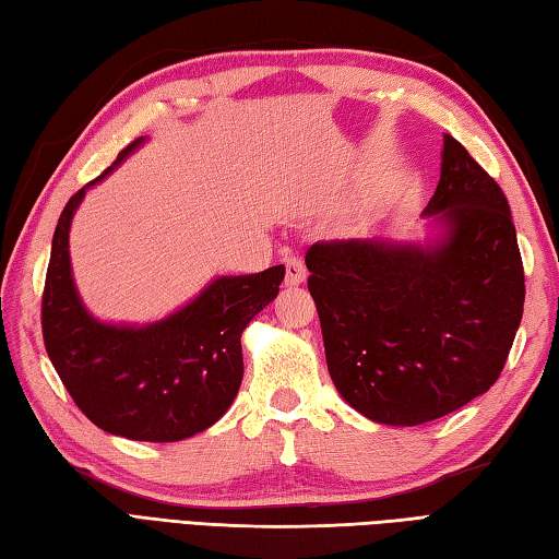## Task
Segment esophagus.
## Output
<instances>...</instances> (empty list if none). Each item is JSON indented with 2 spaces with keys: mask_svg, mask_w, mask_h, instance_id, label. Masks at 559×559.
<instances>
[{
  "mask_svg": "<svg viewBox=\"0 0 559 559\" xmlns=\"http://www.w3.org/2000/svg\"><path fill=\"white\" fill-rule=\"evenodd\" d=\"M307 281V269L302 264L300 257H286V286L295 288V286H302V283Z\"/></svg>",
  "mask_w": 559,
  "mask_h": 559,
  "instance_id": "34e87169",
  "label": "esophagus"
}]
</instances>
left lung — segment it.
Returning a JSON list of instances; mask_svg holds the SVG:
<instances>
[{
  "label": "left lung",
  "mask_w": 559,
  "mask_h": 559,
  "mask_svg": "<svg viewBox=\"0 0 559 559\" xmlns=\"http://www.w3.org/2000/svg\"><path fill=\"white\" fill-rule=\"evenodd\" d=\"M423 218V240L317 242L305 254L329 374L382 425L430 423L485 394L524 314L507 197L451 134Z\"/></svg>",
  "instance_id": "left-lung-1"
}]
</instances>
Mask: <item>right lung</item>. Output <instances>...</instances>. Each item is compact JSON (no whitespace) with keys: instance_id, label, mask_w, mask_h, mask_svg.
<instances>
[{"instance_id":"1","label":"right lung","mask_w":559,"mask_h":559,"mask_svg":"<svg viewBox=\"0 0 559 559\" xmlns=\"http://www.w3.org/2000/svg\"><path fill=\"white\" fill-rule=\"evenodd\" d=\"M144 141L129 144L59 216L43 293V338L59 379L93 425L136 442H180L230 408L242 384V331L276 298L286 266L216 276L158 322L112 324L88 312L71 271V221L86 189Z\"/></svg>"}]
</instances>
